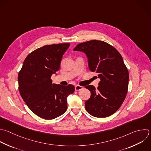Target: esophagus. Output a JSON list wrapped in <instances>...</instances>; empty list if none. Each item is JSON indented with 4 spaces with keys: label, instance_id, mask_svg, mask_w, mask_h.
Returning a JSON list of instances; mask_svg holds the SVG:
<instances>
[{
    "label": "esophagus",
    "instance_id": "1",
    "mask_svg": "<svg viewBox=\"0 0 151 151\" xmlns=\"http://www.w3.org/2000/svg\"><path fill=\"white\" fill-rule=\"evenodd\" d=\"M83 88V87L82 86H80L79 85H77L76 87H75V90L76 91H78V90H81Z\"/></svg>",
    "mask_w": 151,
    "mask_h": 151
}]
</instances>
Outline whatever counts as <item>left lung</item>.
Segmentation results:
<instances>
[{
  "mask_svg": "<svg viewBox=\"0 0 151 151\" xmlns=\"http://www.w3.org/2000/svg\"><path fill=\"white\" fill-rule=\"evenodd\" d=\"M84 52L91 71L100 81L97 89L89 85L91 92L85 102L86 111L96 117H106L114 113L124 101L128 88L129 72L118 51L108 43L91 40L78 44L73 50Z\"/></svg>",
  "mask_w": 151,
  "mask_h": 151,
  "instance_id": "8db88e82",
  "label": "left lung"
}]
</instances>
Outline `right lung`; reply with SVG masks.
<instances>
[{
    "instance_id": "add662e5",
    "label": "right lung",
    "mask_w": 151,
    "mask_h": 151,
    "mask_svg": "<svg viewBox=\"0 0 151 151\" xmlns=\"http://www.w3.org/2000/svg\"><path fill=\"white\" fill-rule=\"evenodd\" d=\"M70 43L45 45L28 55L19 72V91L30 110L38 116L54 119L67 109V98L75 90L72 84H52L51 76L58 71Z\"/></svg>"
}]
</instances>
